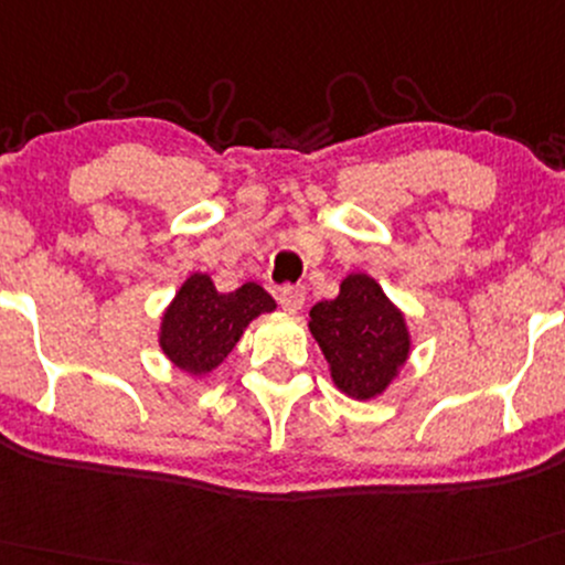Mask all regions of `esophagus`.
Wrapping results in <instances>:
<instances>
[{
    "instance_id": "34e87169",
    "label": "esophagus",
    "mask_w": 565,
    "mask_h": 565,
    "mask_svg": "<svg viewBox=\"0 0 565 565\" xmlns=\"http://www.w3.org/2000/svg\"><path fill=\"white\" fill-rule=\"evenodd\" d=\"M305 297H308L305 287H284L281 291H278V302H281V308L289 310V312L302 310Z\"/></svg>"
}]
</instances>
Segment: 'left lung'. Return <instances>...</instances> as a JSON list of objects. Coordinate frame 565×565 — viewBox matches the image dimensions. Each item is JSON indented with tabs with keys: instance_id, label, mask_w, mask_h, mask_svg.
I'll use <instances>...</instances> for the list:
<instances>
[{
	"instance_id": "8db88e82",
	"label": "left lung",
	"mask_w": 565,
	"mask_h": 565,
	"mask_svg": "<svg viewBox=\"0 0 565 565\" xmlns=\"http://www.w3.org/2000/svg\"><path fill=\"white\" fill-rule=\"evenodd\" d=\"M310 331L329 360L334 384L355 399L382 394L411 350L403 312L365 274L348 276L337 300L310 310Z\"/></svg>"
}]
</instances>
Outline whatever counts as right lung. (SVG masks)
<instances>
[{
  "label": "right lung",
  "mask_w": 565,
  "mask_h": 565,
  "mask_svg": "<svg viewBox=\"0 0 565 565\" xmlns=\"http://www.w3.org/2000/svg\"><path fill=\"white\" fill-rule=\"evenodd\" d=\"M274 308V297L253 281L223 295L210 276L194 274L162 316L160 348L181 371L207 373L234 350L253 318Z\"/></svg>",
  "instance_id": "1"
}]
</instances>
